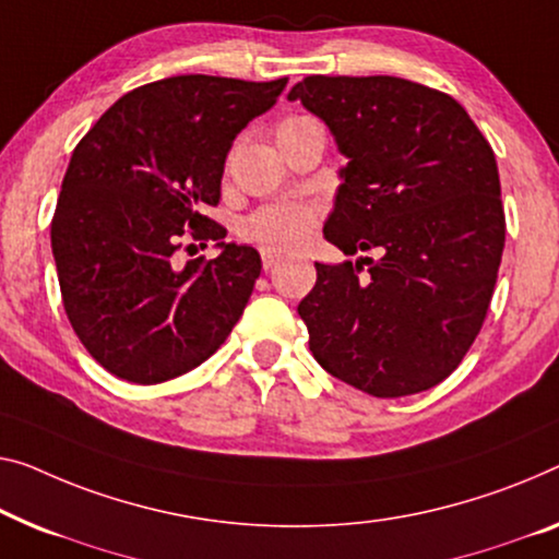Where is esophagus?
I'll return each instance as SVG.
<instances>
[{"label": "esophagus", "instance_id": "34e87169", "mask_svg": "<svg viewBox=\"0 0 559 559\" xmlns=\"http://www.w3.org/2000/svg\"><path fill=\"white\" fill-rule=\"evenodd\" d=\"M261 258H263V269H265V271L273 269V265H276V263L281 261V255L273 253V251H263Z\"/></svg>", "mask_w": 559, "mask_h": 559}]
</instances>
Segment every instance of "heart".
<instances>
[{
  "mask_svg": "<svg viewBox=\"0 0 559 559\" xmlns=\"http://www.w3.org/2000/svg\"><path fill=\"white\" fill-rule=\"evenodd\" d=\"M321 124L313 115H286L276 124V138H286L290 132L313 128ZM316 226H319V211L313 205L306 203H276V205H263L253 211L243 221V238L248 243H253L263 251H290V248L304 246L308 238L313 236Z\"/></svg>",
  "mask_w": 559,
  "mask_h": 559,
  "instance_id": "obj_1",
  "label": "heart"
}]
</instances>
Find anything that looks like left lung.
Instances as JSON below:
<instances>
[{
    "instance_id": "obj_1",
    "label": "left lung",
    "mask_w": 559,
    "mask_h": 559,
    "mask_svg": "<svg viewBox=\"0 0 559 559\" xmlns=\"http://www.w3.org/2000/svg\"><path fill=\"white\" fill-rule=\"evenodd\" d=\"M288 99L348 157L323 236L346 255L381 251L316 263L298 304L313 359L379 399L437 386L477 338L502 263L492 145L452 95L389 74H311Z\"/></svg>"
}]
</instances>
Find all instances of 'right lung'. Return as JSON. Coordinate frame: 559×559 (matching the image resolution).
<instances>
[{"mask_svg": "<svg viewBox=\"0 0 559 559\" xmlns=\"http://www.w3.org/2000/svg\"><path fill=\"white\" fill-rule=\"evenodd\" d=\"M288 78L178 74L122 95L67 165L52 218L64 313L90 356L130 384H163L218 352L261 276L251 246L223 243L203 213L221 200L233 140ZM188 239L224 253L177 269ZM190 248V246H188Z\"/></svg>", "mask_w": 559, "mask_h": 559, "instance_id": "add662e5", "label": "right lung"}]
</instances>
